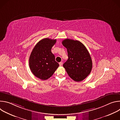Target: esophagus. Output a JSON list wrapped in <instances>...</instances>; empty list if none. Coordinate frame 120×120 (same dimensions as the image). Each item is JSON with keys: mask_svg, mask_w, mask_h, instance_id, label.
Instances as JSON below:
<instances>
[{"mask_svg": "<svg viewBox=\"0 0 120 120\" xmlns=\"http://www.w3.org/2000/svg\"><path fill=\"white\" fill-rule=\"evenodd\" d=\"M59 64L60 66H62V65H63V62H60V63H59Z\"/></svg>", "mask_w": 120, "mask_h": 120, "instance_id": "1", "label": "esophagus"}]
</instances>
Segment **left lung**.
I'll return each mask as SVG.
<instances>
[{
    "instance_id": "left-lung-1",
    "label": "left lung",
    "mask_w": 120,
    "mask_h": 120,
    "mask_svg": "<svg viewBox=\"0 0 120 120\" xmlns=\"http://www.w3.org/2000/svg\"><path fill=\"white\" fill-rule=\"evenodd\" d=\"M66 48L68 59L63 64L68 75L74 81L80 82L90 74L92 60L88 51L78 40L65 39L62 42Z\"/></svg>"
}]
</instances>
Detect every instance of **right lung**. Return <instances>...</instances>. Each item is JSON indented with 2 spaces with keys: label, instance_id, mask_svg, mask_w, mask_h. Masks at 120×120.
Wrapping results in <instances>:
<instances>
[{
  "label": "right lung",
  "instance_id": "1",
  "mask_svg": "<svg viewBox=\"0 0 120 120\" xmlns=\"http://www.w3.org/2000/svg\"><path fill=\"white\" fill-rule=\"evenodd\" d=\"M56 42V39L44 38L36 44L30 54L29 59L30 70L34 75L42 80L49 78L59 65L51 52Z\"/></svg>",
  "mask_w": 120,
  "mask_h": 120
}]
</instances>
